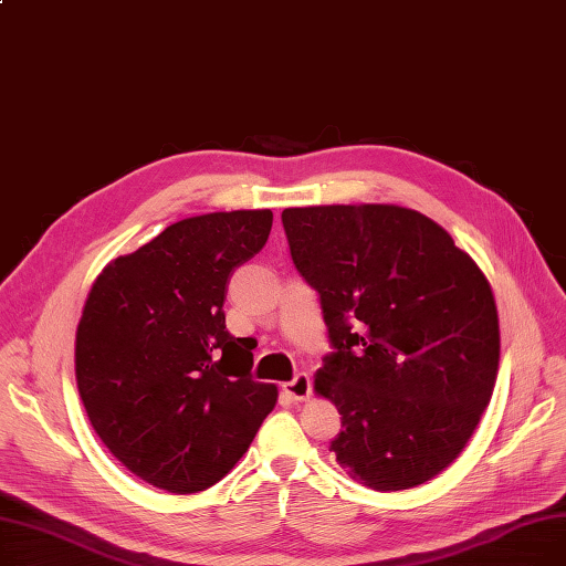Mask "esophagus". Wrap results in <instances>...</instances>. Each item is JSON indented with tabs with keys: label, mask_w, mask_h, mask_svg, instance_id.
I'll use <instances>...</instances> for the list:
<instances>
[{
	"label": "esophagus",
	"mask_w": 566,
	"mask_h": 566,
	"mask_svg": "<svg viewBox=\"0 0 566 566\" xmlns=\"http://www.w3.org/2000/svg\"><path fill=\"white\" fill-rule=\"evenodd\" d=\"M282 390L293 399V401H305L312 395V378L307 374H298L293 380H286L282 385Z\"/></svg>",
	"instance_id": "obj_1"
}]
</instances>
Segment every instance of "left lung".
<instances>
[{
    "label": "left lung",
    "instance_id": "8db88e82",
    "mask_svg": "<svg viewBox=\"0 0 566 566\" xmlns=\"http://www.w3.org/2000/svg\"><path fill=\"white\" fill-rule=\"evenodd\" d=\"M282 224L335 346L314 376L342 415L331 452L374 491L429 482L463 452L495 388L486 275L440 224L395 203L284 208Z\"/></svg>",
    "mask_w": 566,
    "mask_h": 566
}]
</instances>
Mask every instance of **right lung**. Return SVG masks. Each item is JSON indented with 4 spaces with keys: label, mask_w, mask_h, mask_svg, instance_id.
Wrapping results in <instances>:
<instances>
[{
    "label": "right lung",
    "mask_w": 566,
    "mask_h": 566,
    "mask_svg": "<svg viewBox=\"0 0 566 566\" xmlns=\"http://www.w3.org/2000/svg\"><path fill=\"white\" fill-rule=\"evenodd\" d=\"M273 213L169 224L103 268L75 333L77 390L105 448L146 484L188 495L220 482L275 408L252 348L229 335V277L268 241Z\"/></svg>",
    "instance_id": "add662e5"
}]
</instances>
